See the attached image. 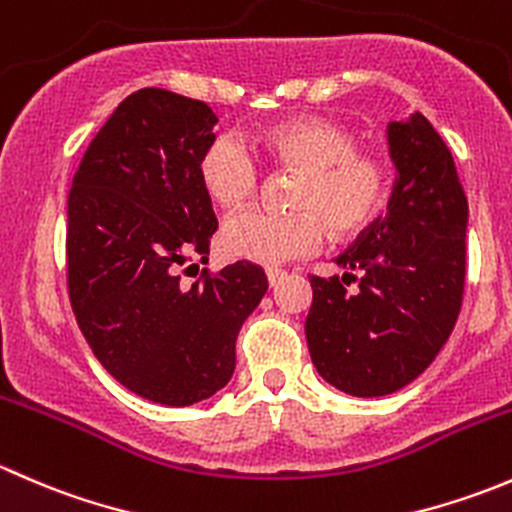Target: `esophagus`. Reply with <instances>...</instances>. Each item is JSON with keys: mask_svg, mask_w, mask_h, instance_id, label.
I'll use <instances>...</instances> for the list:
<instances>
[{"mask_svg": "<svg viewBox=\"0 0 512 512\" xmlns=\"http://www.w3.org/2000/svg\"><path fill=\"white\" fill-rule=\"evenodd\" d=\"M267 275V282H270V287H277L280 282L287 280V272L285 270H277V267H270V270L265 272Z\"/></svg>", "mask_w": 512, "mask_h": 512, "instance_id": "34e87169", "label": "esophagus"}]
</instances>
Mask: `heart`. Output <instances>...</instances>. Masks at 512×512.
Instances as JSON below:
<instances>
[{"instance_id":"b5f03b06","label":"heart","mask_w":512,"mask_h":512,"mask_svg":"<svg viewBox=\"0 0 512 512\" xmlns=\"http://www.w3.org/2000/svg\"><path fill=\"white\" fill-rule=\"evenodd\" d=\"M267 160L302 170L289 205L294 213L250 210L230 218L218 237L230 260L282 265L309 255L324 230L339 240L359 235L379 218L389 198V168L376 153L359 151L342 123L322 116H297L255 133ZM205 198L225 213L245 208L260 188V170L247 148L232 136H213L195 160Z\"/></svg>"}]
</instances>
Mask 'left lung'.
<instances>
[{"instance_id":"8db88e82","label":"left lung","mask_w":512,"mask_h":512,"mask_svg":"<svg viewBox=\"0 0 512 512\" xmlns=\"http://www.w3.org/2000/svg\"><path fill=\"white\" fill-rule=\"evenodd\" d=\"M389 153L399 173L389 213L334 260L342 277H309L314 366L361 399L394 394L428 369L456 327L466 282L468 200L451 151L414 113L389 123ZM347 279L360 282L354 293Z\"/></svg>"}]
</instances>
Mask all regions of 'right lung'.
<instances>
[{
  "label": "right lung",
  "mask_w": 512,
  "mask_h": 512,
  "mask_svg": "<svg viewBox=\"0 0 512 512\" xmlns=\"http://www.w3.org/2000/svg\"><path fill=\"white\" fill-rule=\"evenodd\" d=\"M218 116L195 98L141 89L118 103L69 193L66 270L81 334L103 369L163 406L208 399L235 371L242 322L267 292L235 262L185 287L218 230L195 160Z\"/></svg>",
  "instance_id": "obj_1"
}]
</instances>
